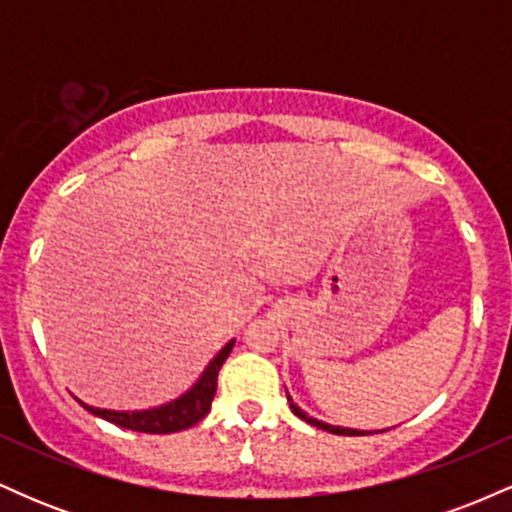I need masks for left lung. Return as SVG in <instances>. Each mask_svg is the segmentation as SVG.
Masks as SVG:
<instances>
[{"label":"left lung","mask_w":512,"mask_h":512,"mask_svg":"<svg viewBox=\"0 0 512 512\" xmlns=\"http://www.w3.org/2000/svg\"><path fill=\"white\" fill-rule=\"evenodd\" d=\"M286 397H289V392H286ZM289 402H291V397H289ZM291 411L298 416V419H303L305 424L322 428V431H330V433H334V436H363V433H366V431H356V428H339V426L322 424V421H317V419H313V416H308V414H305V411L298 409L293 402H291Z\"/></svg>","instance_id":"obj_1"}]
</instances>
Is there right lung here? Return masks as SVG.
<instances>
[{"mask_svg": "<svg viewBox=\"0 0 512 512\" xmlns=\"http://www.w3.org/2000/svg\"><path fill=\"white\" fill-rule=\"evenodd\" d=\"M233 344L236 342H228L219 354L214 356V361L209 363L207 370L202 373L199 383L192 387L187 395H182L175 402L166 404V407H158V409H149V411H110V409H96V407H88L84 404V409L91 411V414L101 416V419L110 421V424L129 428V431H139V433H178L185 431V428L199 424L204 416L209 414L211 409V399L216 395V378H219V370L226 361L228 354H231Z\"/></svg>", "mask_w": 512, "mask_h": 512, "instance_id": "add662e5", "label": "right lung"}]
</instances>
